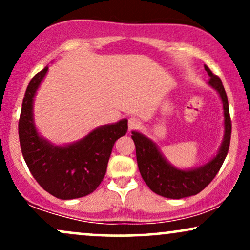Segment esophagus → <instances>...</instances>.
Here are the masks:
<instances>
[{
  "label": "esophagus",
  "mask_w": 250,
  "mask_h": 250,
  "mask_svg": "<svg viewBox=\"0 0 250 250\" xmlns=\"http://www.w3.org/2000/svg\"><path fill=\"white\" fill-rule=\"evenodd\" d=\"M140 125V121L139 120L136 119V117H130V119L128 120V128L129 130H133V129H135L136 127H139Z\"/></svg>",
  "instance_id": "obj_1"
}]
</instances>
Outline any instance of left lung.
I'll return each instance as SVG.
<instances>
[{
	"label": "left lung",
	"mask_w": 250,
	"mask_h": 250,
	"mask_svg": "<svg viewBox=\"0 0 250 250\" xmlns=\"http://www.w3.org/2000/svg\"><path fill=\"white\" fill-rule=\"evenodd\" d=\"M205 69L209 75V85L219 93L223 104V116H225V135H223L221 147L210 161L201 167L183 170L170 165L161 151L147 136L131 131V139L134 140L136 148V160L142 179L154 193L168 199H183L193 196L203 190L219 173L221 166L228 154L230 145L231 121L229 115L228 99L222 81L219 76L214 75L207 65Z\"/></svg>",
	"instance_id": "obj_1"
}]
</instances>
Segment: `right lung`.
<instances>
[{
	"label": "right lung",
	"instance_id": "1",
	"mask_svg": "<svg viewBox=\"0 0 250 250\" xmlns=\"http://www.w3.org/2000/svg\"><path fill=\"white\" fill-rule=\"evenodd\" d=\"M48 67L31 79L25 90L19 121L22 155L31 175L45 191L61 200L93 193L107 171L114 143L125 135L128 120L94 129L79 141L55 146L39 134L34 122V97Z\"/></svg>",
	"mask_w": 250,
	"mask_h": 250
}]
</instances>
